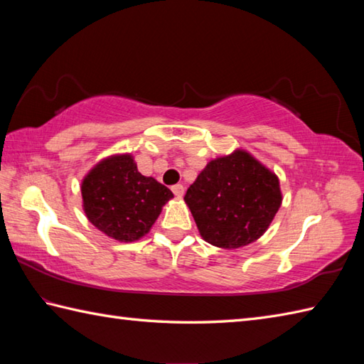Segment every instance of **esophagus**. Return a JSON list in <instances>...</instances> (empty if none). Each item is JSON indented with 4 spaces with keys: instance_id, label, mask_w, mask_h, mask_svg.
Masks as SVG:
<instances>
[{
    "instance_id": "34e87169",
    "label": "esophagus",
    "mask_w": 364,
    "mask_h": 364,
    "mask_svg": "<svg viewBox=\"0 0 364 364\" xmlns=\"http://www.w3.org/2000/svg\"><path fill=\"white\" fill-rule=\"evenodd\" d=\"M172 192L175 194V197L181 198V197H183V194H184V188H183V184H175V186H172Z\"/></svg>"
}]
</instances>
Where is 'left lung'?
<instances>
[{"instance_id": "1", "label": "left lung", "mask_w": 364, "mask_h": 364, "mask_svg": "<svg viewBox=\"0 0 364 364\" xmlns=\"http://www.w3.org/2000/svg\"><path fill=\"white\" fill-rule=\"evenodd\" d=\"M282 200L278 176L242 149L208 162L184 196L200 236L228 250L264 235Z\"/></svg>"}]
</instances>
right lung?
<instances>
[{
    "label": "right lung",
    "mask_w": 364,
    "mask_h": 364,
    "mask_svg": "<svg viewBox=\"0 0 364 364\" xmlns=\"http://www.w3.org/2000/svg\"><path fill=\"white\" fill-rule=\"evenodd\" d=\"M82 210L102 233L134 242L149 233L172 191L137 170L133 154H111L92 167L81 183Z\"/></svg>",
    "instance_id": "right-lung-1"
}]
</instances>
